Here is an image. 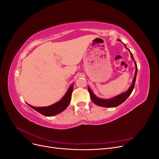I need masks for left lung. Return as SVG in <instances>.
<instances>
[{
    "mask_svg": "<svg viewBox=\"0 0 159 159\" xmlns=\"http://www.w3.org/2000/svg\"><path fill=\"white\" fill-rule=\"evenodd\" d=\"M119 41H121L120 40H119ZM125 47L130 52V54H131V58L133 60L134 62V64H135V73H134V78L133 80V83L132 85L130 86L129 89L125 91V92H124L123 93H121L119 95L115 96V97L113 98H111V99H101L98 98L97 96H96L91 90L90 89V88L89 87H88V89L89 93L90 94V97H91V99L92 100V102L96 104L97 105H99V106L101 107H115L118 106V105H121V103H123L125 101L129 96L131 94L132 91L134 89V84H135V81H136V77H137V63L136 61H134V58H133V56L132 53L130 52V50L127 48L126 47L125 44H124Z\"/></svg>",
    "mask_w": 159,
    "mask_h": 159,
    "instance_id": "1",
    "label": "left lung"
}]
</instances>
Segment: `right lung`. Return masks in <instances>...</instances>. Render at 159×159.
<instances>
[{
    "mask_svg": "<svg viewBox=\"0 0 159 159\" xmlns=\"http://www.w3.org/2000/svg\"><path fill=\"white\" fill-rule=\"evenodd\" d=\"M73 89H74V86H73V84H72L69 88L68 91H67L65 95L62 98V99L60 101H59L58 102H57L54 104L50 105V106L36 107L32 106V105L28 103L27 104L29 105V106H30L32 109L36 110V111L41 113L42 115H44V116H46V117L54 116V115H56L63 111L65 110L67 108V107L68 106L71 100V93H72V91H73Z\"/></svg>",
    "mask_w": 159,
    "mask_h": 159,
    "instance_id": "add662e5",
    "label": "right lung"
}]
</instances>
